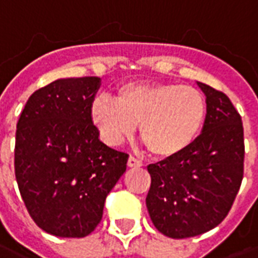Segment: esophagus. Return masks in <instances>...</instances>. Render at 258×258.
Segmentation results:
<instances>
[{"label": "esophagus", "mask_w": 258, "mask_h": 258, "mask_svg": "<svg viewBox=\"0 0 258 258\" xmlns=\"http://www.w3.org/2000/svg\"><path fill=\"white\" fill-rule=\"evenodd\" d=\"M127 165H128L130 168H139V166H142V161L138 160V158H135V157H133V155H130L128 161H127Z\"/></svg>", "instance_id": "esophagus-1"}]
</instances>
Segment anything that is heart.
Returning <instances> with one entry per match:
<instances>
[{"label":"heart","instance_id":"obj_1","mask_svg":"<svg viewBox=\"0 0 258 258\" xmlns=\"http://www.w3.org/2000/svg\"><path fill=\"white\" fill-rule=\"evenodd\" d=\"M90 119L104 141L120 145L139 124V137L157 158H174L189 149L206 120V101L189 85L128 82L115 98L100 93L90 104Z\"/></svg>","mask_w":258,"mask_h":258}]
</instances>
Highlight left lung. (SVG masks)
I'll use <instances>...</instances> for the list:
<instances>
[{
    "label": "left lung",
    "instance_id": "8db88e82",
    "mask_svg": "<svg viewBox=\"0 0 258 258\" xmlns=\"http://www.w3.org/2000/svg\"><path fill=\"white\" fill-rule=\"evenodd\" d=\"M198 85L207 104L202 134L180 155L147 166V211L155 229L170 238L200 235L219 225L243 177L241 116L225 93Z\"/></svg>",
    "mask_w": 258,
    "mask_h": 258
}]
</instances>
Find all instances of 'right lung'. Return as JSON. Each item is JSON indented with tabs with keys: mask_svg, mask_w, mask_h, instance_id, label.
<instances>
[{
	"mask_svg": "<svg viewBox=\"0 0 258 258\" xmlns=\"http://www.w3.org/2000/svg\"><path fill=\"white\" fill-rule=\"evenodd\" d=\"M98 77L60 78L31 94L16 130L15 173L29 215L46 233L82 238L103 218L128 154L108 147L90 119Z\"/></svg>",
	"mask_w": 258,
	"mask_h": 258,
	"instance_id": "obj_1",
	"label": "right lung"
}]
</instances>
